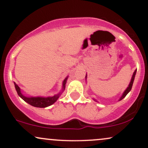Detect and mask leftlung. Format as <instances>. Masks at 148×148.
<instances>
[{
  "label": "left lung",
  "mask_w": 148,
  "mask_h": 148,
  "mask_svg": "<svg viewBox=\"0 0 148 148\" xmlns=\"http://www.w3.org/2000/svg\"><path fill=\"white\" fill-rule=\"evenodd\" d=\"M136 73V70H135V71H134V74H133V76H132V80H131V81H130V85H129V86H128V87H127V89L125 90V91L124 92H123V95H122L121 97L120 98V99H119V101H120V100H122V99H123V98H125V97H126L127 95L128 94L129 92H130L131 90H132V86H133V83H134V78H135ZM86 77H87V76H86ZM94 99L95 101H96V100L95 99Z\"/></svg>",
  "instance_id": "1"
}]
</instances>
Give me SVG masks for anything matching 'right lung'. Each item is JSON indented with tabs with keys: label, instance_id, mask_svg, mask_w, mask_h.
Segmentation results:
<instances>
[{
	"label": "right lung",
	"instance_id": "add662e5",
	"mask_svg": "<svg viewBox=\"0 0 148 148\" xmlns=\"http://www.w3.org/2000/svg\"><path fill=\"white\" fill-rule=\"evenodd\" d=\"M67 77L64 80L63 84H62V91L64 90L65 88V84L67 82ZM14 86L16 88V90L17 92L18 95L22 99H23L25 102H27L31 106H33L35 107H39V108H45L49 106H51L53 103H55L57 101V99H58L59 97L61 95V92L58 93V95L53 97H25L21 93L20 88L14 83Z\"/></svg>",
	"mask_w": 148,
	"mask_h": 148
}]
</instances>
